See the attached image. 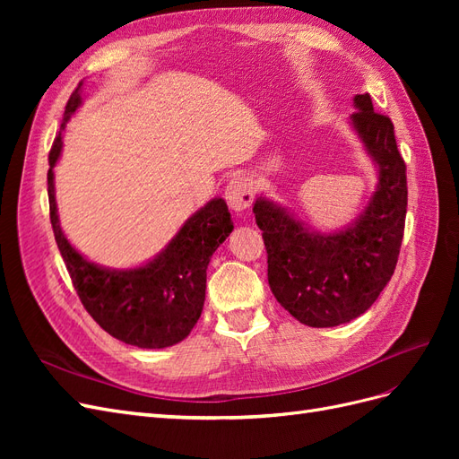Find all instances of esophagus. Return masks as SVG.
Returning <instances> with one entry per match:
<instances>
[{
	"instance_id": "34e87169",
	"label": "esophagus",
	"mask_w": 459,
	"mask_h": 459,
	"mask_svg": "<svg viewBox=\"0 0 459 459\" xmlns=\"http://www.w3.org/2000/svg\"><path fill=\"white\" fill-rule=\"evenodd\" d=\"M255 199V191H253V184L248 182L245 178H235L228 184L226 187V201L230 204L231 211L235 212H243L251 206Z\"/></svg>"
}]
</instances>
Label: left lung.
Wrapping results in <instances>:
<instances>
[{
    "instance_id": "left-lung-1",
    "label": "left lung",
    "mask_w": 459,
    "mask_h": 459,
    "mask_svg": "<svg viewBox=\"0 0 459 459\" xmlns=\"http://www.w3.org/2000/svg\"><path fill=\"white\" fill-rule=\"evenodd\" d=\"M354 107L351 124L377 166L379 184L352 226L319 233L266 197L253 206L268 253L272 293L310 327H335L362 316L391 281L404 238L406 162L394 126L375 113L369 93L356 95Z\"/></svg>"
}]
</instances>
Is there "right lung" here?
Instances as JSON below:
<instances>
[{
	"label": "right lung",
	"instance_id": "obj_1",
	"mask_svg": "<svg viewBox=\"0 0 459 459\" xmlns=\"http://www.w3.org/2000/svg\"><path fill=\"white\" fill-rule=\"evenodd\" d=\"M80 86L66 103L61 132L49 151L48 195L55 241L82 304L108 335L140 349H166L184 341L201 317L208 262L233 230L228 204L224 199L206 203L157 258L140 268L108 270L86 260L59 226L53 187L63 130L82 103Z\"/></svg>",
	"mask_w": 459,
	"mask_h": 459
}]
</instances>
